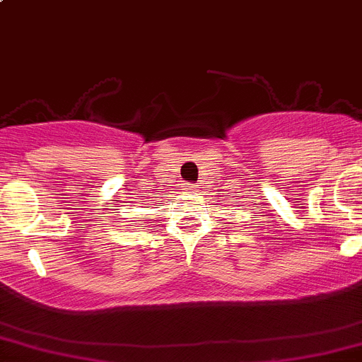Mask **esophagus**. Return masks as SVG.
Wrapping results in <instances>:
<instances>
[{
  "label": "esophagus",
  "instance_id": "esophagus-1",
  "mask_svg": "<svg viewBox=\"0 0 362 362\" xmlns=\"http://www.w3.org/2000/svg\"><path fill=\"white\" fill-rule=\"evenodd\" d=\"M188 190H194V185H188Z\"/></svg>",
  "mask_w": 362,
  "mask_h": 362
}]
</instances>
